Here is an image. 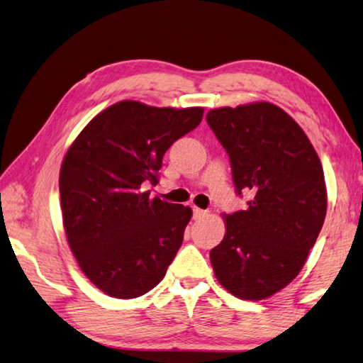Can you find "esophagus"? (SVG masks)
<instances>
[{
    "mask_svg": "<svg viewBox=\"0 0 363 363\" xmlns=\"http://www.w3.org/2000/svg\"><path fill=\"white\" fill-rule=\"evenodd\" d=\"M206 214H208V211L200 209V208H194V219H201V217H204Z\"/></svg>",
    "mask_w": 363,
    "mask_h": 363,
    "instance_id": "obj_1",
    "label": "esophagus"
}]
</instances>
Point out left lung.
<instances>
[{
  "label": "left lung",
  "instance_id": "8db88e82",
  "mask_svg": "<svg viewBox=\"0 0 363 363\" xmlns=\"http://www.w3.org/2000/svg\"><path fill=\"white\" fill-rule=\"evenodd\" d=\"M206 121L227 150L236 192L254 196L223 216L211 249L217 281L241 300H263L292 282L324 225L327 190L318 154L286 111L272 103L211 109Z\"/></svg>",
  "mask_w": 363,
  "mask_h": 363
}]
</instances>
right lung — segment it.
Segmentation results:
<instances>
[{
  "label": "right lung",
  "instance_id": "right-lung-1",
  "mask_svg": "<svg viewBox=\"0 0 363 363\" xmlns=\"http://www.w3.org/2000/svg\"><path fill=\"white\" fill-rule=\"evenodd\" d=\"M203 108H154L118 101L71 144L60 169L63 227L71 252L94 284L116 298H136L167 274L192 209L159 196L163 155L192 131Z\"/></svg>",
  "mask_w": 363,
  "mask_h": 363
}]
</instances>
